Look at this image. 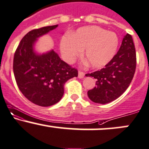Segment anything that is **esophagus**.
Returning a JSON list of instances; mask_svg holds the SVG:
<instances>
[{"label":"esophagus","instance_id":"1","mask_svg":"<svg viewBox=\"0 0 149 149\" xmlns=\"http://www.w3.org/2000/svg\"><path fill=\"white\" fill-rule=\"evenodd\" d=\"M85 76V73L82 71H78V78H82L84 77Z\"/></svg>","mask_w":149,"mask_h":149}]
</instances>
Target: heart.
Masks as SVG:
<instances>
[{
  "label": "heart",
  "instance_id": "heart-1",
  "mask_svg": "<svg viewBox=\"0 0 149 149\" xmlns=\"http://www.w3.org/2000/svg\"><path fill=\"white\" fill-rule=\"evenodd\" d=\"M118 46L117 34L97 26L81 27L61 41V51L66 61H72L85 49V58L94 68H102L110 62Z\"/></svg>",
  "mask_w": 149,
  "mask_h": 149
}]
</instances>
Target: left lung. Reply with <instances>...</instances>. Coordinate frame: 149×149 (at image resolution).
I'll return each instance as SVG.
<instances>
[{
  "instance_id": "obj_1",
  "label": "left lung",
  "mask_w": 149,
  "mask_h": 149,
  "mask_svg": "<svg viewBox=\"0 0 149 149\" xmlns=\"http://www.w3.org/2000/svg\"><path fill=\"white\" fill-rule=\"evenodd\" d=\"M136 49L132 35L127 33L114 58L100 71L87 73L96 79L95 87L88 91L89 98L100 104L112 102L125 92L135 73Z\"/></svg>"
}]
</instances>
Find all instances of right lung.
Masks as SVG:
<instances>
[{"label":"right lung","mask_w":149,"mask_h":149,"mask_svg":"<svg viewBox=\"0 0 149 149\" xmlns=\"http://www.w3.org/2000/svg\"><path fill=\"white\" fill-rule=\"evenodd\" d=\"M56 25L31 30L16 49L13 72L19 91L34 104L49 107L57 103L64 92L68 80L78 76V70L62 61L54 50L38 55L34 52L37 38L55 29Z\"/></svg>","instance_id":"1"}]
</instances>
